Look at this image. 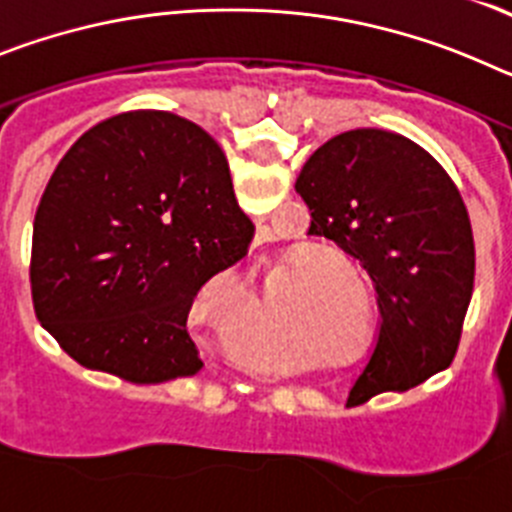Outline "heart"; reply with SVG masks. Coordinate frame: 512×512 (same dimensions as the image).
Wrapping results in <instances>:
<instances>
[{
	"mask_svg": "<svg viewBox=\"0 0 512 512\" xmlns=\"http://www.w3.org/2000/svg\"><path fill=\"white\" fill-rule=\"evenodd\" d=\"M330 256L325 253H312L302 261V269L310 266L328 264ZM302 292H305L307 307L312 310L320 328L333 333L343 341L351 333V323L356 320V289L351 279L343 271L330 269H312L302 282Z\"/></svg>",
	"mask_w": 512,
	"mask_h": 512,
	"instance_id": "b5f03b06",
	"label": "heart"
}]
</instances>
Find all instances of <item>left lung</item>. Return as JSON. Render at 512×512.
Segmentation results:
<instances>
[{
    "instance_id": "obj_1",
    "label": "left lung",
    "mask_w": 512,
    "mask_h": 512,
    "mask_svg": "<svg viewBox=\"0 0 512 512\" xmlns=\"http://www.w3.org/2000/svg\"><path fill=\"white\" fill-rule=\"evenodd\" d=\"M295 189L310 207V235L359 261L377 292V346L348 405L446 369L472 297L474 238L443 166L405 135L356 128L312 153Z\"/></svg>"
}]
</instances>
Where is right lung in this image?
<instances>
[{"label":"right lung","instance_id":"1","mask_svg":"<svg viewBox=\"0 0 512 512\" xmlns=\"http://www.w3.org/2000/svg\"><path fill=\"white\" fill-rule=\"evenodd\" d=\"M228 161L194 122L133 110L81 135L35 215L30 284L40 325L74 361L133 384L192 377L187 315L248 253Z\"/></svg>","mask_w":512,"mask_h":512}]
</instances>
